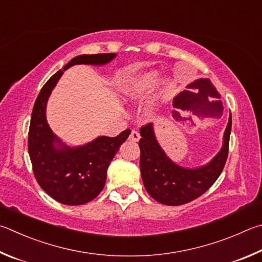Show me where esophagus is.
<instances>
[{
	"label": "esophagus",
	"instance_id": "1",
	"mask_svg": "<svg viewBox=\"0 0 262 262\" xmlns=\"http://www.w3.org/2000/svg\"><path fill=\"white\" fill-rule=\"evenodd\" d=\"M139 139H140L139 132L136 131V130H132L131 134H130V137H128V140H131V141H138Z\"/></svg>",
	"mask_w": 262,
	"mask_h": 262
}]
</instances>
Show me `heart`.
Returning a JSON list of instances; mask_svg holds the SVG:
<instances>
[{
    "label": "heart",
    "instance_id": "heart-1",
    "mask_svg": "<svg viewBox=\"0 0 262 262\" xmlns=\"http://www.w3.org/2000/svg\"><path fill=\"white\" fill-rule=\"evenodd\" d=\"M157 80L158 75L155 72L145 73V75L141 76L138 80H136L132 90H134L135 93L138 95L147 94L154 89L155 84H157Z\"/></svg>",
    "mask_w": 262,
    "mask_h": 262
}]
</instances>
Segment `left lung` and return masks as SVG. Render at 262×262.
<instances>
[{
    "mask_svg": "<svg viewBox=\"0 0 262 262\" xmlns=\"http://www.w3.org/2000/svg\"><path fill=\"white\" fill-rule=\"evenodd\" d=\"M230 132L231 115L224 132L223 147L216 157L204 167L186 169L177 166L164 154L155 139L152 124L141 126L140 171L148 194L160 204L168 206L184 205L204 194L221 175L227 162Z\"/></svg>",
    "mask_w": 262,
    "mask_h": 262,
    "instance_id": "8db88e82",
    "label": "left lung"
}]
</instances>
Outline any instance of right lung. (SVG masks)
I'll return each instance as SVG.
<instances>
[{
    "instance_id": "1",
    "label": "right lung",
    "mask_w": 262,
    "mask_h": 262,
    "mask_svg": "<svg viewBox=\"0 0 262 262\" xmlns=\"http://www.w3.org/2000/svg\"><path fill=\"white\" fill-rule=\"evenodd\" d=\"M116 54L80 55L72 58L62 70L49 78L32 110L29 130V154L38 184L58 203L77 206L90 203L102 191L107 169L131 130L126 128L117 137H99L84 146L70 148L53 134L46 119V104L54 86L63 72L75 64L101 66ZM57 142L60 148H55Z\"/></svg>"
}]
</instances>
